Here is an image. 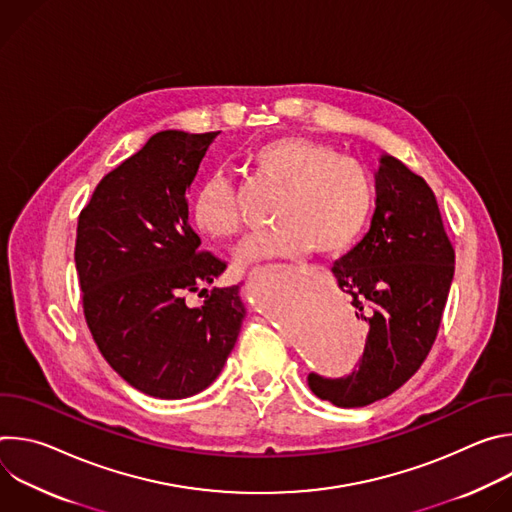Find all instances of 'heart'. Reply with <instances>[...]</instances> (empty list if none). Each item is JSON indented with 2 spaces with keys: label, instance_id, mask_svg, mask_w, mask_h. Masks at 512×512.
<instances>
[{
  "label": "heart",
  "instance_id": "obj_1",
  "mask_svg": "<svg viewBox=\"0 0 512 512\" xmlns=\"http://www.w3.org/2000/svg\"><path fill=\"white\" fill-rule=\"evenodd\" d=\"M255 178L279 190L275 227L251 237L241 261L294 259L310 249L338 255L362 235L375 208L377 186L367 164L340 156L330 143L304 135L267 139L247 154ZM194 223L210 239L227 241L241 231L235 184L216 172L194 198Z\"/></svg>",
  "mask_w": 512,
  "mask_h": 512
}]
</instances>
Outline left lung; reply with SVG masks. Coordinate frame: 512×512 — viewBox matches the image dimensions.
Masks as SVG:
<instances>
[{"label": "left lung", "mask_w": 512, "mask_h": 512, "mask_svg": "<svg viewBox=\"0 0 512 512\" xmlns=\"http://www.w3.org/2000/svg\"><path fill=\"white\" fill-rule=\"evenodd\" d=\"M454 261L427 182L401 160L383 156L371 231L332 267L356 318L369 324L362 358L340 379L310 373V389L338 407H364L407 383L440 330Z\"/></svg>", "instance_id": "8db88e82"}]
</instances>
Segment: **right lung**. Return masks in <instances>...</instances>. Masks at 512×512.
Listing matches in <instances>:
<instances>
[{
	"label": "right lung",
	"mask_w": 512,
	"mask_h": 512,
	"mask_svg": "<svg viewBox=\"0 0 512 512\" xmlns=\"http://www.w3.org/2000/svg\"><path fill=\"white\" fill-rule=\"evenodd\" d=\"M218 133L152 135L79 214L75 263L87 326L111 369L158 399L206 389L245 318L239 285L200 289L227 263L200 251L188 223V190ZM192 290L207 296L202 309L185 304Z\"/></svg>",
	"instance_id": "right-lung-1"
}]
</instances>
